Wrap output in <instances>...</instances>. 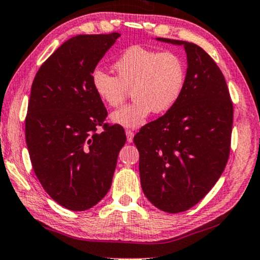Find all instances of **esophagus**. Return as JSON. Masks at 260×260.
<instances>
[{"label":"esophagus","mask_w":260,"mask_h":260,"mask_svg":"<svg viewBox=\"0 0 260 260\" xmlns=\"http://www.w3.org/2000/svg\"><path fill=\"white\" fill-rule=\"evenodd\" d=\"M126 141L129 143H131L133 142V140H134V133L131 130H126Z\"/></svg>","instance_id":"obj_1"}]
</instances>
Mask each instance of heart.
Wrapping results in <instances>:
<instances>
[{"instance_id": "1", "label": "heart", "mask_w": 260, "mask_h": 260, "mask_svg": "<svg viewBox=\"0 0 260 260\" xmlns=\"http://www.w3.org/2000/svg\"><path fill=\"white\" fill-rule=\"evenodd\" d=\"M114 69L117 76L94 70L92 86L110 107L122 105L131 90L133 103L111 114V120L124 127H138L151 112L166 113L173 109L186 83V64L170 51L131 46L118 57Z\"/></svg>"}]
</instances>
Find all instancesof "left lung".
Returning <instances> with one entry per match:
<instances>
[{
    "label": "left lung",
    "mask_w": 260,
    "mask_h": 260,
    "mask_svg": "<svg viewBox=\"0 0 260 260\" xmlns=\"http://www.w3.org/2000/svg\"><path fill=\"white\" fill-rule=\"evenodd\" d=\"M156 40L184 46L186 83L173 109L144 125L134 142L146 197L177 214L203 200L221 177L231 151L233 104L223 74L201 46Z\"/></svg>",
    "instance_id": "left-lung-1"
}]
</instances>
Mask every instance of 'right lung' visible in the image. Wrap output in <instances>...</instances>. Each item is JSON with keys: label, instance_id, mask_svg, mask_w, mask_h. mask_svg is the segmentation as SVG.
<instances>
[{"label": "right lung", "instance_id": "add662e5", "mask_svg": "<svg viewBox=\"0 0 260 260\" xmlns=\"http://www.w3.org/2000/svg\"><path fill=\"white\" fill-rule=\"evenodd\" d=\"M119 37H73L33 80L25 123L29 159L44 190L69 210H87L106 196L125 144L122 127L104 123L107 111L92 86L96 64Z\"/></svg>", "mask_w": 260, "mask_h": 260}]
</instances>
